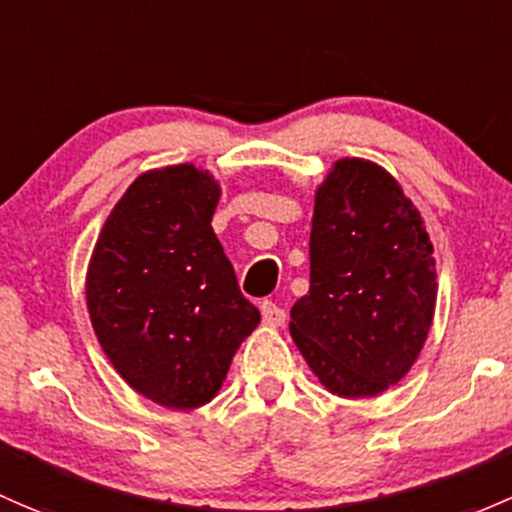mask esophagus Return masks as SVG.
Segmentation results:
<instances>
[{"mask_svg":"<svg viewBox=\"0 0 512 512\" xmlns=\"http://www.w3.org/2000/svg\"><path fill=\"white\" fill-rule=\"evenodd\" d=\"M260 311H262V324H265V326H282L284 321H287V314H284V309H279L274 301H262Z\"/></svg>","mask_w":512,"mask_h":512,"instance_id":"obj_1","label":"esophagus"}]
</instances>
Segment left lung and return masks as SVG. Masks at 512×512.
Returning a JSON list of instances; mask_svg holds the SVG:
<instances>
[{"label":"left lung","mask_w":512,"mask_h":512,"mask_svg":"<svg viewBox=\"0 0 512 512\" xmlns=\"http://www.w3.org/2000/svg\"><path fill=\"white\" fill-rule=\"evenodd\" d=\"M309 292L289 333L331 395L358 400L397 385L434 321L437 267L424 220L375 161L338 159L316 188Z\"/></svg>","instance_id":"obj_1"}]
</instances>
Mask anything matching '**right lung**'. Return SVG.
Listing matches in <instances>:
<instances>
[{
	"label": "right lung",
	"mask_w": 512,
	"mask_h": 512,
	"mask_svg": "<svg viewBox=\"0 0 512 512\" xmlns=\"http://www.w3.org/2000/svg\"><path fill=\"white\" fill-rule=\"evenodd\" d=\"M218 201L211 171H144L107 215L85 274L90 321L112 368L169 410L211 402L260 324L213 233Z\"/></svg>",
	"instance_id": "right-lung-1"
}]
</instances>
